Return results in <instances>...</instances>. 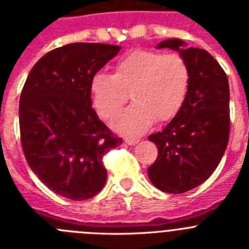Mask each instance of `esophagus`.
I'll use <instances>...</instances> for the list:
<instances>
[{
	"label": "esophagus",
	"instance_id": "obj_1",
	"mask_svg": "<svg viewBox=\"0 0 249 249\" xmlns=\"http://www.w3.org/2000/svg\"><path fill=\"white\" fill-rule=\"evenodd\" d=\"M125 142H126L127 145H135L139 142V139H135V138H125Z\"/></svg>",
	"mask_w": 249,
	"mask_h": 249
}]
</instances>
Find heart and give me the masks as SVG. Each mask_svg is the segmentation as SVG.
Returning a JSON list of instances; mask_svg holds the SVG:
<instances>
[{"instance_id":"heart-1","label":"heart","mask_w":249,"mask_h":249,"mask_svg":"<svg viewBox=\"0 0 249 249\" xmlns=\"http://www.w3.org/2000/svg\"><path fill=\"white\" fill-rule=\"evenodd\" d=\"M190 68L178 53L136 49L120 58L113 74L98 73L90 82L94 108L104 120L114 119L127 95L134 103L114 122L118 131L139 135L152 123L174 119L190 89Z\"/></svg>"}]
</instances>
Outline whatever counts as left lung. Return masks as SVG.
I'll use <instances>...</instances> for the list:
<instances>
[{
	"mask_svg": "<svg viewBox=\"0 0 249 249\" xmlns=\"http://www.w3.org/2000/svg\"><path fill=\"white\" fill-rule=\"evenodd\" d=\"M182 46L175 38L158 46L180 52L191 82L178 115L163 130L149 136L159 155L147 167V175L155 187L169 194H183L205 182L218 166L230 138L227 74L207 51Z\"/></svg>",
	"mask_w": 249,
	"mask_h": 249,
	"instance_id": "8db88e82",
	"label": "left lung"
}]
</instances>
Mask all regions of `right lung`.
<instances>
[{
  "mask_svg": "<svg viewBox=\"0 0 249 249\" xmlns=\"http://www.w3.org/2000/svg\"><path fill=\"white\" fill-rule=\"evenodd\" d=\"M119 46L71 43L38 60L19 98V131L26 160L59 196L88 200L107 181L103 158L123 142L91 107L90 82Z\"/></svg>",
  "mask_w": 249,
  "mask_h": 249,
  "instance_id": "add662e5",
  "label": "right lung"
}]
</instances>
